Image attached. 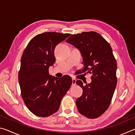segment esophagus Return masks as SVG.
Masks as SVG:
<instances>
[{
	"label": "esophagus",
	"instance_id": "obj_1",
	"mask_svg": "<svg viewBox=\"0 0 135 135\" xmlns=\"http://www.w3.org/2000/svg\"><path fill=\"white\" fill-rule=\"evenodd\" d=\"M72 81H73V85H75V84H76V81H77V80L74 78H73L72 79Z\"/></svg>",
	"mask_w": 135,
	"mask_h": 135
}]
</instances>
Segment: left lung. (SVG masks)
I'll use <instances>...</instances> for the list:
<instances>
[{
	"instance_id": "1",
	"label": "left lung",
	"mask_w": 135,
	"mask_h": 135,
	"mask_svg": "<svg viewBox=\"0 0 135 135\" xmlns=\"http://www.w3.org/2000/svg\"><path fill=\"white\" fill-rule=\"evenodd\" d=\"M79 49L83 56L81 73H89L92 82L83 85V94L76 100L80 113L89 118H96L108 108L117 84V62L110 45L95 31L73 35L66 40Z\"/></svg>"
}]
</instances>
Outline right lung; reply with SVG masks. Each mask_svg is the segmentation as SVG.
I'll return each mask as SVG.
<instances>
[{
  "label": "right lung",
  "mask_w": 135,
  "mask_h": 135,
  "mask_svg": "<svg viewBox=\"0 0 135 135\" xmlns=\"http://www.w3.org/2000/svg\"><path fill=\"white\" fill-rule=\"evenodd\" d=\"M70 36L68 33L45 32L36 35L24 49L18 73L22 99L35 115L48 117L58 110L63 98L72 84L71 77L49 75L55 61L56 45Z\"/></svg>",
  "instance_id": "1"
}]
</instances>
